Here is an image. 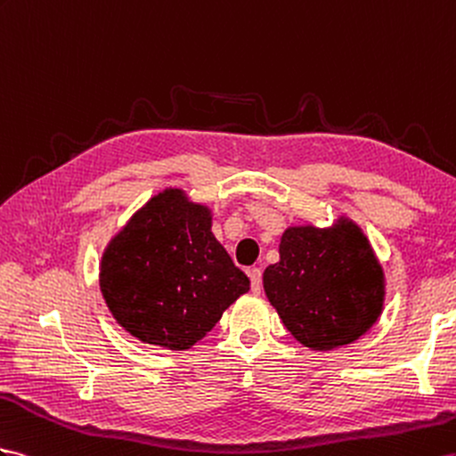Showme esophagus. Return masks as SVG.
Instances as JSON below:
<instances>
[{
    "label": "esophagus",
    "instance_id": "1",
    "mask_svg": "<svg viewBox=\"0 0 456 456\" xmlns=\"http://www.w3.org/2000/svg\"><path fill=\"white\" fill-rule=\"evenodd\" d=\"M248 277H250L252 293L258 295L262 290V270H260V267H252V270H248Z\"/></svg>",
    "mask_w": 456,
    "mask_h": 456
}]
</instances>
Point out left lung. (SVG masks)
I'll return each mask as SVG.
<instances>
[{"instance_id":"8db88e82","label":"left lung","mask_w":456,"mask_h":456,"mask_svg":"<svg viewBox=\"0 0 456 456\" xmlns=\"http://www.w3.org/2000/svg\"><path fill=\"white\" fill-rule=\"evenodd\" d=\"M264 290L285 328L312 350L360 339L383 312L385 273L368 237L341 216L331 227H287Z\"/></svg>"}]
</instances>
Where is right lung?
<instances>
[{
  "mask_svg": "<svg viewBox=\"0 0 456 456\" xmlns=\"http://www.w3.org/2000/svg\"><path fill=\"white\" fill-rule=\"evenodd\" d=\"M100 290L115 322L146 345L186 350L250 281L212 232V209L183 189L151 196L111 237Z\"/></svg>",
  "mask_w": 456,
  "mask_h": 456,
  "instance_id": "1",
  "label": "right lung"
}]
</instances>
